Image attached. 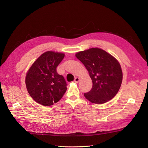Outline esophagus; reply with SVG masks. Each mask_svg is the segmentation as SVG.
Masks as SVG:
<instances>
[{
	"label": "esophagus",
	"instance_id": "esophagus-1",
	"mask_svg": "<svg viewBox=\"0 0 148 148\" xmlns=\"http://www.w3.org/2000/svg\"><path fill=\"white\" fill-rule=\"evenodd\" d=\"M79 81V78H78V77L75 78V79H74V82H76V83H78Z\"/></svg>",
	"mask_w": 148,
	"mask_h": 148
}]
</instances>
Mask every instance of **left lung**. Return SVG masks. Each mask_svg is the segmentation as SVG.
Segmentation results:
<instances>
[{"instance_id": "left-lung-1", "label": "left lung", "mask_w": 148, "mask_h": 148, "mask_svg": "<svg viewBox=\"0 0 148 148\" xmlns=\"http://www.w3.org/2000/svg\"><path fill=\"white\" fill-rule=\"evenodd\" d=\"M76 57L86 67L92 82L91 89L84 93V97L95 104H103L112 99L119 90L123 78L117 60L97 47L79 52Z\"/></svg>"}]
</instances>
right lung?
Wrapping results in <instances>:
<instances>
[{
	"label": "right lung",
	"instance_id": "obj_1",
	"mask_svg": "<svg viewBox=\"0 0 148 148\" xmlns=\"http://www.w3.org/2000/svg\"><path fill=\"white\" fill-rule=\"evenodd\" d=\"M62 53L44 52L31 65L25 83L28 93L38 104L49 106L57 102L66 91L67 84L56 69L63 60Z\"/></svg>",
	"mask_w": 148,
	"mask_h": 148
}]
</instances>
